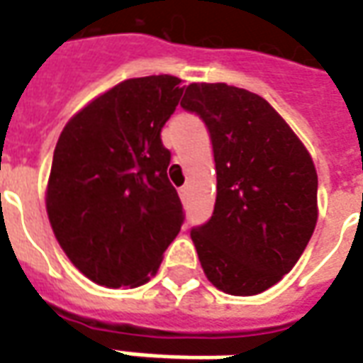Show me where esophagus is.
Returning a JSON list of instances; mask_svg holds the SVG:
<instances>
[{"mask_svg":"<svg viewBox=\"0 0 363 363\" xmlns=\"http://www.w3.org/2000/svg\"><path fill=\"white\" fill-rule=\"evenodd\" d=\"M179 197H182V201H187V199H189V187H182V189H179Z\"/></svg>","mask_w":363,"mask_h":363,"instance_id":"obj_1","label":"esophagus"}]
</instances>
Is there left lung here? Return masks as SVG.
<instances>
[{
  "mask_svg": "<svg viewBox=\"0 0 363 363\" xmlns=\"http://www.w3.org/2000/svg\"><path fill=\"white\" fill-rule=\"evenodd\" d=\"M182 107L209 130L217 199L191 228L205 276L230 295H256L297 264L317 225V169L272 105L227 84H189Z\"/></svg>",
  "mask_w": 363,
  "mask_h": 363,
  "instance_id": "1",
  "label": "left lung"
}]
</instances>
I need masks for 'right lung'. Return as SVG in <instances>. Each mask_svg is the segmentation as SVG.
<instances>
[{"label": "right lung", "instance_id": "obj_1", "mask_svg": "<svg viewBox=\"0 0 363 363\" xmlns=\"http://www.w3.org/2000/svg\"><path fill=\"white\" fill-rule=\"evenodd\" d=\"M184 89L168 74L125 79L72 117L56 143L48 218L66 256L95 284L146 281L184 225L160 138Z\"/></svg>", "mask_w": 363, "mask_h": 363}]
</instances>
